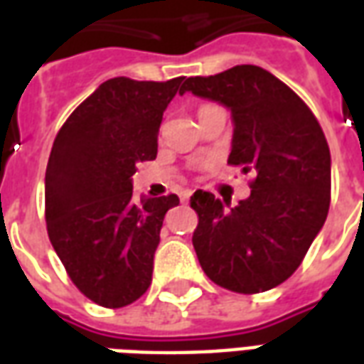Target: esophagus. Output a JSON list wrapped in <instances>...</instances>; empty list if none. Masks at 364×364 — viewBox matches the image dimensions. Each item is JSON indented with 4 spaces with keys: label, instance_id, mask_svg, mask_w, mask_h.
<instances>
[{
    "label": "esophagus",
    "instance_id": "obj_1",
    "mask_svg": "<svg viewBox=\"0 0 364 364\" xmlns=\"http://www.w3.org/2000/svg\"><path fill=\"white\" fill-rule=\"evenodd\" d=\"M191 195H193V193H191L189 189H183L181 193H179V198H181V203H187V200L191 198Z\"/></svg>",
    "mask_w": 364,
    "mask_h": 364
}]
</instances>
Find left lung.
<instances>
[{"mask_svg": "<svg viewBox=\"0 0 364 364\" xmlns=\"http://www.w3.org/2000/svg\"><path fill=\"white\" fill-rule=\"evenodd\" d=\"M216 101L232 114L228 164L255 171L252 195L226 209L197 191L193 245L206 277L234 292L279 287L304 259L329 210L331 156L320 122L300 97L259 66L189 77L181 93Z\"/></svg>", "mask_w": 364, "mask_h": 364, "instance_id": "8db88e82", "label": "left lung"}]
</instances>
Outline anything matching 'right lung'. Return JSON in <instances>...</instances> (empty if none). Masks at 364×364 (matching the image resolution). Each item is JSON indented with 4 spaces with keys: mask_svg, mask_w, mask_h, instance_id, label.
<instances>
[{
    "mask_svg": "<svg viewBox=\"0 0 364 364\" xmlns=\"http://www.w3.org/2000/svg\"><path fill=\"white\" fill-rule=\"evenodd\" d=\"M185 77L101 83L60 128L46 177V228L70 279L105 308L148 290L154 253L177 195L134 198L132 175L158 156L159 124Z\"/></svg>",
    "mask_w": 364,
    "mask_h": 364,
    "instance_id": "1",
    "label": "right lung"
}]
</instances>
